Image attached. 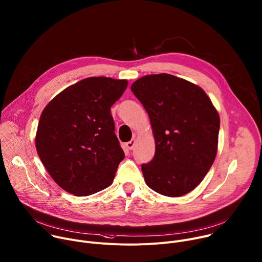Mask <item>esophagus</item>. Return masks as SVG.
<instances>
[{
	"label": "esophagus",
	"mask_w": 262,
	"mask_h": 262,
	"mask_svg": "<svg viewBox=\"0 0 262 262\" xmlns=\"http://www.w3.org/2000/svg\"><path fill=\"white\" fill-rule=\"evenodd\" d=\"M135 144H136V139H132L129 142H127V143L125 144V147L128 149V150H132V149H133L134 146H135Z\"/></svg>",
	"instance_id": "obj_1"
}]
</instances>
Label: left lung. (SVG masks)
Here are the masks:
<instances>
[{
    "label": "left lung",
    "instance_id": "obj_1",
    "mask_svg": "<svg viewBox=\"0 0 262 262\" xmlns=\"http://www.w3.org/2000/svg\"><path fill=\"white\" fill-rule=\"evenodd\" d=\"M130 89L150 118L156 140L154 160L142 165L146 184L168 197L190 193L214 162L217 111L202 88L168 73L140 78Z\"/></svg>",
    "mask_w": 262,
    "mask_h": 262
}]
</instances>
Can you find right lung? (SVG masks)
<instances>
[{
    "label": "right lung",
    "mask_w": 262,
    "mask_h": 262,
    "mask_svg": "<svg viewBox=\"0 0 262 262\" xmlns=\"http://www.w3.org/2000/svg\"><path fill=\"white\" fill-rule=\"evenodd\" d=\"M126 87V80L87 78L64 89L42 111L36 150L64 191L84 197L113 182L124 152L111 106Z\"/></svg>",
    "instance_id": "1"
}]
</instances>
